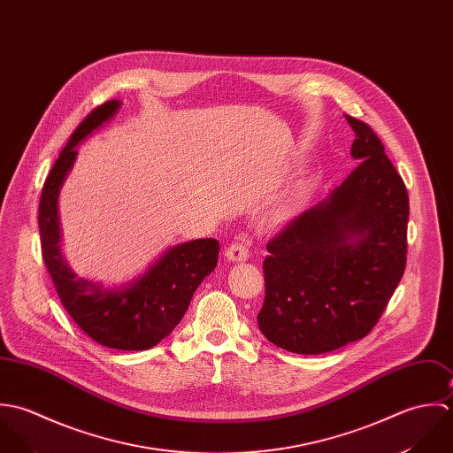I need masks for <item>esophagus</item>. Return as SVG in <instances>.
I'll use <instances>...</instances> for the list:
<instances>
[{"label": "esophagus", "instance_id": "esophagus-1", "mask_svg": "<svg viewBox=\"0 0 453 453\" xmlns=\"http://www.w3.org/2000/svg\"><path fill=\"white\" fill-rule=\"evenodd\" d=\"M250 256L249 252V247L243 245V243H231L226 250V257L233 263H242V261H247Z\"/></svg>", "mask_w": 453, "mask_h": 453}]
</instances>
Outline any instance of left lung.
<instances>
[{
	"instance_id": "left-lung-1",
	"label": "left lung",
	"mask_w": 453,
	"mask_h": 453,
	"mask_svg": "<svg viewBox=\"0 0 453 453\" xmlns=\"http://www.w3.org/2000/svg\"><path fill=\"white\" fill-rule=\"evenodd\" d=\"M345 119L356 133L350 154L361 165L273 236L263 265L259 329L273 345L303 356L367 336L406 268L404 181L374 131Z\"/></svg>"
}]
</instances>
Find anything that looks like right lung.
<instances>
[{
	"instance_id": "1",
	"label": "right lung",
	"mask_w": 453,
	"mask_h": 453,
	"mask_svg": "<svg viewBox=\"0 0 453 453\" xmlns=\"http://www.w3.org/2000/svg\"><path fill=\"white\" fill-rule=\"evenodd\" d=\"M119 106L111 99L92 110L70 136L43 183L38 206L42 256L65 310L89 338L115 350H149L180 324L196 288L215 270L220 247L213 238L180 243L120 288H104L68 268L59 245V188L77 159L75 147L110 120Z\"/></svg>"
}]
</instances>
